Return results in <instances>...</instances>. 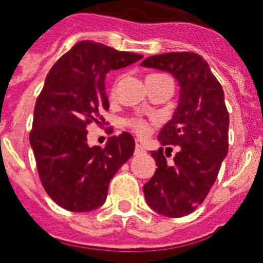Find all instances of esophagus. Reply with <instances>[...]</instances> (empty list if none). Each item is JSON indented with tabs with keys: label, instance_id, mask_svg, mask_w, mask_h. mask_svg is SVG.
<instances>
[{
	"label": "esophagus",
	"instance_id": "obj_1",
	"mask_svg": "<svg viewBox=\"0 0 263 263\" xmlns=\"http://www.w3.org/2000/svg\"><path fill=\"white\" fill-rule=\"evenodd\" d=\"M134 153L136 155H142V153H145V149L142 146H141L140 144L136 145V151H134Z\"/></svg>",
	"mask_w": 263,
	"mask_h": 263
}]
</instances>
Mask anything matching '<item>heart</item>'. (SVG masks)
I'll list each match as a JSON object with an SVG mask.
<instances>
[{
	"mask_svg": "<svg viewBox=\"0 0 263 263\" xmlns=\"http://www.w3.org/2000/svg\"><path fill=\"white\" fill-rule=\"evenodd\" d=\"M114 91H116V83L112 84L111 88H110V94H114ZM126 123H127V126L133 130L137 136H140V137L146 136V134L149 133V129H151L149 123L141 118H130L127 119Z\"/></svg>",
	"mask_w": 263,
	"mask_h": 263,
	"instance_id": "b5f03b06",
	"label": "heart"
}]
</instances>
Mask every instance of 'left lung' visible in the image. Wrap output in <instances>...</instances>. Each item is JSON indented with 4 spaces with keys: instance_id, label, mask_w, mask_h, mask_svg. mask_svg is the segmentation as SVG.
Masks as SVG:
<instances>
[{
    "instance_id": "8db88e82",
    "label": "left lung",
    "mask_w": 263,
    "mask_h": 263,
    "mask_svg": "<svg viewBox=\"0 0 263 263\" xmlns=\"http://www.w3.org/2000/svg\"><path fill=\"white\" fill-rule=\"evenodd\" d=\"M142 67L172 73L180 86L179 105L158 141L179 145L172 162L160 147L152 152L155 176L144 185L147 205L169 218L194 212L214 185L229 152V111L224 92L208 63L195 52H169L146 58Z\"/></svg>"
}]
</instances>
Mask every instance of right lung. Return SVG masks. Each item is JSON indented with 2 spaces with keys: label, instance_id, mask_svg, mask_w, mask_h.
Returning <instances> with one entry per match:
<instances>
[{
  "label": "right lung",
  "instance_id": "add662e5",
  "mask_svg": "<svg viewBox=\"0 0 263 263\" xmlns=\"http://www.w3.org/2000/svg\"><path fill=\"white\" fill-rule=\"evenodd\" d=\"M142 59L95 41H79L59 59L45 78L29 134L41 184L56 204L87 212L106 201L110 180L134 152L123 132L105 147L88 146L87 126L105 122L108 110L106 73Z\"/></svg>",
  "mask_w": 263,
  "mask_h": 263
}]
</instances>
